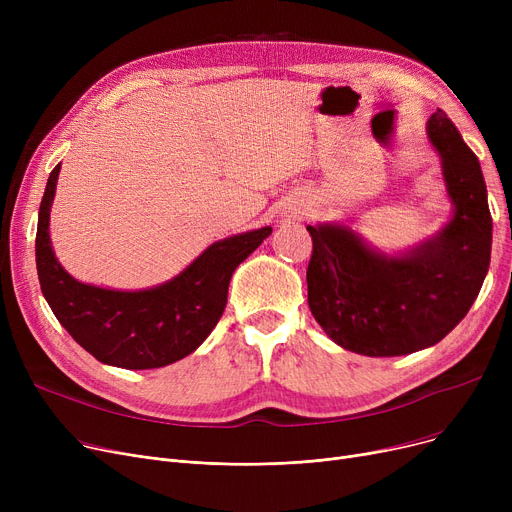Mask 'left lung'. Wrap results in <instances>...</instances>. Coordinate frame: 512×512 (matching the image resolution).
Masks as SVG:
<instances>
[{
	"label": "left lung",
	"instance_id": "obj_1",
	"mask_svg": "<svg viewBox=\"0 0 512 512\" xmlns=\"http://www.w3.org/2000/svg\"><path fill=\"white\" fill-rule=\"evenodd\" d=\"M427 132L454 203L438 236L386 257L346 226H307L309 309L346 351L398 357L440 342L467 315L488 274L492 215L479 161L442 110L429 118Z\"/></svg>",
	"mask_w": 512,
	"mask_h": 512
}]
</instances>
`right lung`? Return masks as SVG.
Listing matches in <instances>:
<instances>
[{"label": "right lung", "instance_id": "obj_1", "mask_svg": "<svg viewBox=\"0 0 512 512\" xmlns=\"http://www.w3.org/2000/svg\"><path fill=\"white\" fill-rule=\"evenodd\" d=\"M58 174L60 164L51 170L45 186L35 240L37 274L53 315L105 365L155 369L191 355L220 321L234 270L272 234V228L213 242L180 276L149 290L89 286L76 282L51 251L49 209Z\"/></svg>", "mask_w": 512, "mask_h": 512}]
</instances>
